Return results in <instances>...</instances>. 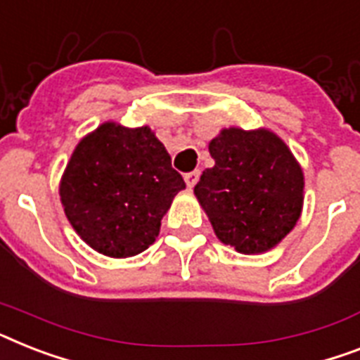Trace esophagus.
I'll return each mask as SVG.
<instances>
[{"instance_id":"obj_1","label":"esophagus","mask_w":360,"mask_h":360,"mask_svg":"<svg viewBox=\"0 0 360 360\" xmlns=\"http://www.w3.org/2000/svg\"><path fill=\"white\" fill-rule=\"evenodd\" d=\"M200 170H194V172H190V174L185 175V181H186V186L188 188H194V185L198 183V179H200Z\"/></svg>"}]
</instances>
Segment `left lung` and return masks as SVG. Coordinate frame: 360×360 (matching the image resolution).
<instances>
[{"mask_svg": "<svg viewBox=\"0 0 360 360\" xmlns=\"http://www.w3.org/2000/svg\"><path fill=\"white\" fill-rule=\"evenodd\" d=\"M214 166L194 186L218 240L255 255L276 248L300 220L303 170L270 129H221L209 142Z\"/></svg>", "mask_w": 360, "mask_h": 360, "instance_id": "1", "label": "left lung"}]
</instances>
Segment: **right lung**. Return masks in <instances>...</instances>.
Returning <instances> with one entry per match:
<instances>
[{
    "label": "right lung",
    "instance_id": "obj_1",
    "mask_svg": "<svg viewBox=\"0 0 360 360\" xmlns=\"http://www.w3.org/2000/svg\"><path fill=\"white\" fill-rule=\"evenodd\" d=\"M185 186L148 125L105 122L79 140L58 194L68 221L92 250L125 259L153 244Z\"/></svg>",
    "mask_w": 360,
    "mask_h": 360
}]
</instances>
